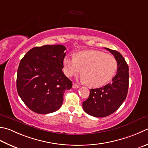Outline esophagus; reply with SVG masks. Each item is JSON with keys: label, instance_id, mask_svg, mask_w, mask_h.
I'll return each instance as SVG.
<instances>
[{"label": "esophagus", "instance_id": "1", "mask_svg": "<svg viewBox=\"0 0 148 148\" xmlns=\"http://www.w3.org/2000/svg\"><path fill=\"white\" fill-rule=\"evenodd\" d=\"M72 87H73L74 88H78L80 87V86L77 85L76 83H74L73 85H72Z\"/></svg>", "mask_w": 148, "mask_h": 148}]
</instances>
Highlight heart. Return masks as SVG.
I'll list each match as a JSON object with an SVG mask.
<instances>
[{
    "instance_id": "heart-1",
    "label": "heart",
    "mask_w": 148,
    "mask_h": 148,
    "mask_svg": "<svg viewBox=\"0 0 148 148\" xmlns=\"http://www.w3.org/2000/svg\"><path fill=\"white\" fill-rule=\"evenodd\" d=\"M63 71L72 76L81 71V79L91 87H99L112 79L117 69L115 58L98 51L77 53L76 56L69 55L63 61Z\"/></svg>"
}]
</instances>
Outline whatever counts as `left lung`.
Instances as JSON below:
<instances>
[{
	"instance_id": "obj_1",
	"label": "left lung",
	"mask_w": 148,
	"mask_h": 148,
	"mask_svg": "<svg viewBox=\"0 0 148 148\" xmlns=\"http://www.w3.org/2000/svg\"><path fill=\"white\" fill-rule=\"evenodd\" d=\"M105 49L117 60V71L112 83L101 88L90 89L88 98L83 103L84 111L95 117L108 116L116 111L126 99L129 86V68L122 54Z\"/></svg>"
}]
</instances>
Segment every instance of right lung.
<instances>
[{
    "label": "right lung",
    "instance_id": "obj_1",
    "mask_svg": "<svg viewBox=\"0 0 148 148\" xmlns=\"http://www.w3.org/2000/svg\"><path fill=\"white\" fill-rule=\"evenodd\" d=\"M66 47L45 45L29 51L21 60L17 71L16 89L23 102L40 114L57 111L63 101L71 81L62 71Z\"/></svg>",
    "mask_w": 148,
    "mask_h": 148
}]
</instances>
